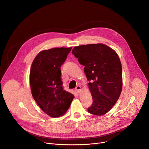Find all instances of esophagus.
Instances as JSON below:
<instances>
[{"instance_id":"1","label":"esophagus","mask_w":149,"mask_h":149,"mask_svg":"<svg viewBox=\"0 0 149 149\" xmlns=\"http://www.w3.org/2000/svg\"><path fill=\"white\" fill-rule=\"evenodd\" d=\"M75 90H76V91L77 92V93H79L81 92V87L80 86H78L76 87Z\"/></svg>"}]
</instances>
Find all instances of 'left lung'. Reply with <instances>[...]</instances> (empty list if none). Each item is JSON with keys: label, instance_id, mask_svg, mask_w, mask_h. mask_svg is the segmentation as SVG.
Listing matches in <instances>:
<instances>
[{"label": "left lung", "instance_id": "1", "mask_svg": "<svg viewBox=\"0 0 149 149\" xmlns=\"http://www.w3.org/2000/svg\"><path fill=\"white\" fill-rule=\"evenodd\" d=\"M72 53L84 65L93 97L88 111L95 116L108 113L119 98L122 90V67L117 52L103 44L75 47Z\"/></svg>", "mask_w": 149, "mask_h": 149}]
</instances>
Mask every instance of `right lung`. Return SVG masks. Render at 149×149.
<instances>
[{
  "instance_id": "right-lung-1",
  "label": "right lung",
  "mask_w": 149,
  "mask_h": 149,
  "mask_svg": "<svg viewBox=\"0 0 149 149\" xmlns=\"http://www.w3.org/2000/svg\"><path fill=\"white\" fill-rule=\"evenodd\" d=\"M71 49L61 47L42 51L31 67L32 97L40 109L53 118L64 115L74 98L73 94L63 90L60 69Z\"/></svg>"
}]
</instances>
